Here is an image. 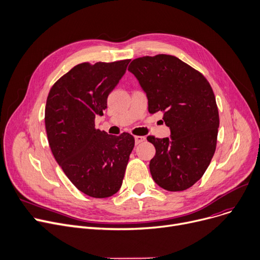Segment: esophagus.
<instances>
[{
	"label": "esophagus",
	"mask_w": 260,
	"mask_h": 260,
	"mask_svg": "<svg viewBox=\"0 0 260 260\" xmlns=\"http://www.w3.org/2000/svg\"><path fill=\"white\" fill-rule=\"evenodd\" d=\"M145 140H146L145 137H134V141H135V144H137V145L141 144V143L144 142Z\"/></svg>",
	"instance_id": "1"
}]
</instances>
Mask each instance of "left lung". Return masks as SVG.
<instances>
[{
	"label": "left lung",
	"instance_id": "left-lung-1",
	"mask_svg": "<svg viewBox=\"0 0 260 260\" xmlns=\"http://www.w3.org/2000/svg\"><path fill=\"white\" fill-rule=\"evenodd\" d=\"M128 71L146 93L149 113L163 112L170 129V138H147L155 147L152 179L169 191L191 187L216 150L219 113L211 84L200 72L164 54L134 59Z\"/></svg>",
	"mask_w": 260,
	"mask_h": 260
}]
</instances>
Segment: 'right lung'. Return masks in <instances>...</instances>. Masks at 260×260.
Masks as SVG:
<instances>
[{
    "label": "right lung",
    "mask_w": 260,
    "mask_h": 260,
    "mask_svg": "<svg viewBox=\"0 0 260 260\" xmlns=\"http://www.w3.org/2000/svg\"><path fill=\"white\" fill-rule=\"evenodd\" d=\"M130 60L77 64L52 86L45 106V129L59 166L75 186L93 198H108L122 184L134 138L95 128L107 98Z\"/></svg>",
    "instance_id": "right-lung-1"
}]
</instances>
